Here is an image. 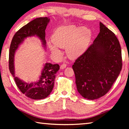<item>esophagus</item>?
<instances>
[{"mask_svg":"<svg viewBox=\"0 0 129 129\" xmlns=\"http://www.w3.org/2000/svg\"><path fill=\"white\" fill-rule=\"evenodd\" d=\"M67 64H62L61 65V66H60V69H65V68L67 67Z\"/></svg>","mask_w":129,"mask_h":129,"instance_id":"34e87169","label":"esophagus"}]
</instances>
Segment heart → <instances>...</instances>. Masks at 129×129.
Wrapping results in <instances>:
<instances>
[{"label":"heart","mask_w":129,"mask_h":129,"mask_svg":"<svg viewBox=\"0 0 129 129\" xmlns=\"http://www.w3.org/2000/svg\"><path fill=\"white\" fill-rule=\"evenodd\" d=\"M91 38V32L86 27L62 26L55 31L51 37L53 44L49 46L52 53L58 56L61 54L58 47L66 48L67 56L75 59L86 51Z\"/></svg>","instance_id":"1"}]
</instances>
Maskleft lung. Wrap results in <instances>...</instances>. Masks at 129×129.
Returning a JSON list of instances; mask_svg holds the SVG:
<instances>
[{
  "instance_id": "1",
  "label": "left lung",
  "mask_w": 129,
  "mask_h": 129,
  "mask_svg": "<svg viewBox=\"0 0 129 129\" xmlns=\"http://www.w3.org/2000/svg\"><path fill=\"white\" fill-rule=\"evenodd\" d=\"M122 65L118 39L113 32L100 22L99 34L73 65L78 91L89 100L102 97L118 77Z\"/></svg>"
}]
</instances>
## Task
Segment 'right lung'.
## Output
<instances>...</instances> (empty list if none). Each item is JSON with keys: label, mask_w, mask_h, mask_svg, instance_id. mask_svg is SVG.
<instances>
[{"label": "right lung", "mask_w": 129, "mask_h": 129, "mask_svg": "<svg viewBox=\"0 0 129 129\" xmlns=\"http://www.w3.org/2000/svg\"><path fill=\"white\" fill-rule=\"evenodd\" d=\"M50 19L48 17L38 18L23 26L14 35L9 49L10 72L20 91L27 97L34 100L43 99L50 95L54 87L55 74L59 70V65L45 63L38 80L30 83H26L15 76L14 55L19 46L28 37H38L41 40L43 47L45 48V29Z\"/></svg>", "instance_id": "obj_1"}]
</instances>
